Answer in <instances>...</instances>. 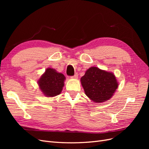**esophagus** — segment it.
Instances as JSON below:
<instances>
[{
    "label": "esophagus",
    "instance_id": "1",
    "mask_svg": "<svg viewBox=\"0 0 149 149\" xmlns=\"http://www.w3.org/2000/svg\"><path fill=\"white\" fill-rule=\"evenodd\" d=\"M78 77V73H75L74 75L73 76H72L71 78H73V79H77Z\"/></svg>",
    "mask_w": 149,
    "mask_h": 149
}]
</instances>
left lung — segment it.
<instances>
[{
	"label": "left lung",
	"mask_w": 149,
	"mask_h": 149,
	"mask_svg": "<svg viewBox=\"0 0 149 149\" xmlns=\"http://www.w3.org/2000/svg\"><path fill=\"white\" fill-rule=\"evenodd\" d=\"M84 93L94 102H106L112 97L119 86L115 75L97 67H91L81 78Z\"/></svg>",
	"instance_id": "1"
}]
</instances>
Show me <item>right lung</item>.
<instances>
[{
  "mask_svg": "<svg viewBox=\"0 0 149 149\" xmlns=\"http://www.w3.org/2000/svg\"><path fill=\"white\" fill-rule=\"evenodd\" d=\"M65 79L63 74L48 68L38 79V84L45 96L54 97L61 93Z\"/></svg>",
  "mask_w": 149,
  "mask_h": 149,
  "instance_id": "obj_1",
  "label": "right lung"
}]
</instances>
